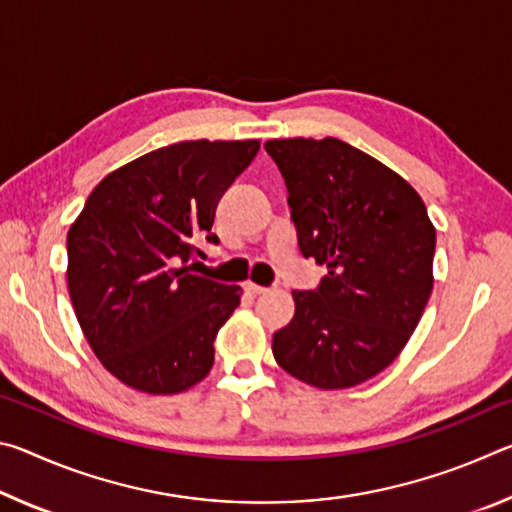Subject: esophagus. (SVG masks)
Returning <instances> with one entry per match:
<instances>
[{"label": "esophagus", "instance_id": "esophagus-1", "mask_svg": "<svg viewBox=\"0 0 512 512\" xmlns=\"http://www.w3.org/2000/svg\"><path fill=\"white\" fill-rule=\"evenodd\" d=\"M246 289L248 293H253V296H262V293L268 291L266 287H262V284H255V282H246Z\"/></svg>", "mask_w": 512, "mask_h": 512}]
</instances>
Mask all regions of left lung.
<instances>
[{
    "label": "left lung",
    "mask_w": 512,
    "mask_h": 512,
    "mask_svg": "<svg viewBox=\"0 0 512 512\" xmlns=\"http://www.w3.org/2000/svg\"><path fill=\"white\" fill-rule=\"evenodd\" d=\"M289 189L305 257L327 266L316 291L273 334V357L305 384L352 388L391 366L433 289L436 228L420 194L336 137L264 144Z\"/></svg>",
    "instance_id": "obj_1"
}]
</instances>
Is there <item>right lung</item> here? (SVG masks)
Listing matches in <instances>:
<instances>
[{
	"mask_svg": "<svg viewBox=\"0 0 512 512\" xmlns=\"http://www.w3.org/2000/svg\"><path fill=\"white\" fill-rule=\"evenodd\" d=\"M257 140L162 146L108 173L67 232V289L85 339L110 375L149 395L207 377L214 339L241 287L189 271L221 196Z\"/></svg>",
	"mask_w": 512,
	"mask_h": 512,
	"instance_id": "add662e5",
	"label": "right lung"
}]
</instances>
